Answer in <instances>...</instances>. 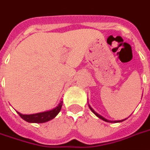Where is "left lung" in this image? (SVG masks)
Returning <instances> with one entry per match:
<instances>
[{
  "instance_id": "left-lung-1",
  "label": "left lung",
  "mask_w": 150,
  "mask_h": 150,
  "mask_svg": "<svg viewBox=\"0 0 150 150\" xmlns=\"http://www.w3.org/2000/svg\"><path fill=\"white\" fill-rule=\"evenodd\" d=\"M88 106H89V108H90V109H91V112H92L94 113V114H95V115H96V116H97V117H99V118H100V119L103 120H104V121H106V122H109V123L122 122V121H124V120H125L127 119V118H126V119H125V120H108L105 119V118H104V117H103V116H100V114H98V113L96 112H95L94 109H93V108H91V106H90V105H88Z\"/></svg>"
}]
</instances>
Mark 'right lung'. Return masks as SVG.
Instances as JSON below:
<instances>
[{
  "label": "right lung",
  "mask_w": 150,
  "mask_h": 150,
  "mask_svg": "<svg viewBox=\"0 0 150 150\" xmlns=\"http://www.w3.org/2000/svg\"><path fill=\"white\" fill-rule=\"evenodd\" d=\"M62 100H61L55 108H54L50 110L42 112L34 113V114H30V115L21 114L19 112H17L19 114V116H21L22 119L29 123H45L54 119L59 113L62 108Z\"/></svg>",
  "instance_id": "1"
}]
</instances>
